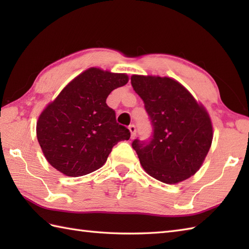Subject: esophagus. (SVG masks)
<instances>
[{
	"label": "esophagus",
	"mask_w": 249,
	"mask_h": 249,
	"mask_svg": "<svg viewBox=\"0 0 249 249\" xmlns=\"http://www.w3.org/2000/svg\"><path fill=\"white\" fill-rule=\"evenodd\" d=\"M128 129H129L130 134H131V138H135V136H136V126L135 125H129L128 126Z\"/></svg>",
	"instance_id": "1"
}]
</instances>
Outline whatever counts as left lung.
I'll return each mask as SVG.
<instances>
[{
  "instance_id": "1",
  "label": "left lung",
  "mask_w": 249,
  "mask_h": 249,
  "mask_svg": "<svg viewBox=\"0 0 249 249\" xmlns=\"http://www.w3.org/2000/svg\"><path fill=\"white\" fill-rule=\"evenodd\" d=\"M130 81L153 126L149 140L136 139L131 143L142 168L166 184L194 176L212 144L209 113L174 79L133 75Z\"/></svg>"
}]
</instances>
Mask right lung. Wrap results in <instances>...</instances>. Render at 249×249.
<instances>
[{
	"mask_svg": "<svg viewBox=\"0 0 249 249\" xmlns=\"http://www.w3.org/2000/svg\"><path fill=\"white\" fill-rule=\"evenodd\" d=\"M128 82L126 73L91 67L62 89L39 115L37 140L46 160L68 177L86 176L107 160L112 147L130 131L116 123L106 104L114 89Z\"/></svg>",
	"mask_w": 249,
	"mask_h": 249,
	"instance_id": "add662e5",
	"label": "right lung"
}]
</instances>
